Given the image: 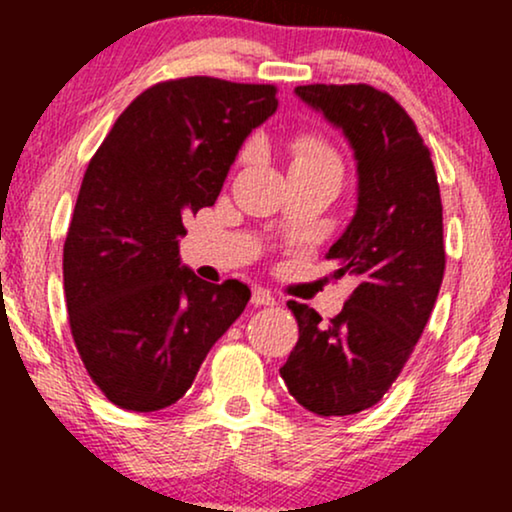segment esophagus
I'll return each mask as SVG.
<instances>
[{
    "label": "esophagus",
    "mask_w": 512,
    "mask_h": 512,
    "mask_svg": "<svg viewBox=\"0 0 512 512\" xmlns=\"http://www.w3.org/2000/svg\"><path fill=\"white\" fill-rule=\"evenodd\" d=\"M252 305H255V308H262V305H274L276 303V298H274V293L269 291V289H262V286H255V289H252Z\"/></svg>",
    "instance_id": "esophagus-1"
}]
</instances>
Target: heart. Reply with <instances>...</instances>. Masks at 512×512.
Masks as SVG:
<instances>
[{"label":"heart","mask_w":512,"mask_h":512,"mask_svg":"<svg viewBox=\"0 0 512 512\" xmlns=\"http://www.w3.org/2000/svg\"><path fill=\"white\" fill-rule=\"evenodd\" d=\"M289 156H291V170L322 168V166L342 168L334 146L327 142L325 137H320V134H313V132H305V134H298V137H293L289 144Z\"/></svg>","instance_id":"heart-1"}]
</instances>
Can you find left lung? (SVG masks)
Returning a JSON list of instances; mask_svg holds the SVG:
<instances>
[{
    "label": "left lung",
    "instance_id": "8db88e82",
    "mask_svg": "<svg viewBox=\"0 0 512 512\" xmlns=\"http://www.w3.org/2000/svg\"><path fill=\"white\" fill-rule=\"evenodd\" d=\"M305 103L342 127L358 161V209L327 257L356 289L322 320L289 301L298 342L281 378L317 416L378 404L424 334L445 272L443 202L431 151L390 93L368 84H308Z\"/></svg>",
    "mask_w": 512,
    "mask_h": 512
}]
</instances>
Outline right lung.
I'll use <instances>...</instances> for the list:
<instances>
[{"label":"right lung","mask_w":512,"mask_h":512,"mask_svg":"<svg viewBox=\"0 0 512 512\" xmlns=\"http://www.w3.org/2000/svg\"><path fill=\"white\" fill-rule=\"evenodd\" d=\"M274 110L272 84L158 81L88 161L64 240V296L86 373L117 407L178 402L248 305L240 281L180 269L182 219L216 202L240 144Z\"/></svg>","instance_id":"obj_1"}]
</instances>
